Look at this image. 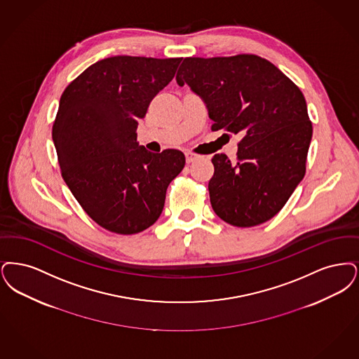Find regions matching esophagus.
I'll return each instance as SVG.
<instances>
[{
	"label": "esophagus",
	"mask_w": 359,
	"mask_h": 359,
	"mask_svg": "<svg viewBox=\"0 0 359 359\" xmlns=\"http://www.w3.org/2000/svg\"><path fill=\"white\" fill-rule=\"evenodd\" d=\"M185 156H187V163H191V162H194V161L198 158L197 154H194V153H191V151H187V153H185Z\"/></svg>",
	"instance_id": "esophagus-1"
}]
</instances>
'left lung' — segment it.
<instances>
[{"mask_svg":"<svg viewBox=\"0 0 359 359\" xmlns=\"http://www.w3.org/2000/svg\"><path fill=\"white\" fill-rule=\"evenodd\" d=\"M175 79L203 99L212 131L241 137L234 163L225 154L212 158L215 213L240 228L272 219L306 172L312 125L299 87L256 55L187 57Z\"/></svg>","mask_w":359,"mask_h":359,"instance_id":"left-lung-1","label":"left lung"}]
</instances>
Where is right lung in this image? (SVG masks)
<instances>
[{
  "label": "right lung",
  "mask_w": 359,
  "mask_h": 359,
  "mask_svg": "<svg viewBox=\"0 0 359 359\" xmlns=\"http://www.w3.org/2000/svg\"><path fill=\"white\" fill-rule=\"evenodd\" d=\"M181 60L107 57L81 72L60 97L52 140L62 178L86 213L109 232L151 226L169 184L185 166L182 151L156 154L137 142L138 121Z\"/></svg>",
  "instance_id": "right-lung-1"
}]
</instances>
